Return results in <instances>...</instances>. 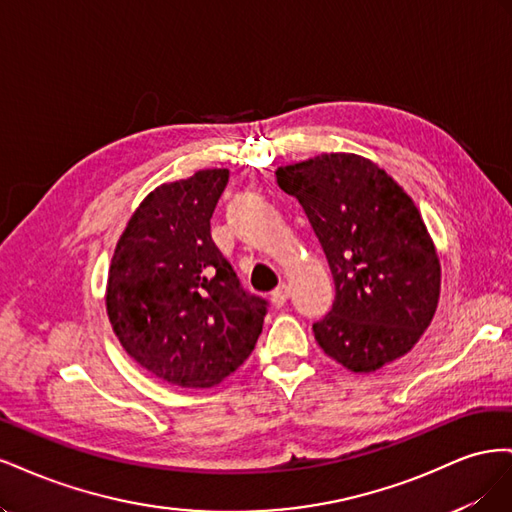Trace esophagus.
I'll return each mask as SVG.
<instances>
[{"label":"esophagus","mask_w":512,"mask_h":512,"mask_svg":"<svg viewBox=\"0 0 512 512\" xmlns=\"http://www.w3.org/2000/svg\"><path fill=\"white\" fill-rule=\"evenodd\" d=\"M288 294H290V286L288 284H280L271 292V303L275 307H282L288 301Z\"/></svg>","instance_id":"obj_1"}]
</instances>
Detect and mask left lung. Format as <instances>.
<instances>
[{
	"label": "left lung",
	"instance_id": "8db88e82",
	"mask_svg": "<svg viewBox=\"0 0 512 512\" xmlns=\"http://www.w3.org/2000/svg\"><path fill=\"white\" fill-rule=\"evenodd\" d=\"M275 177L301 203L333 273V309L314 322L324 354L354 374L408 354L436 314L442 277L414 200L356 153H320Z\"/></svg>",
	"mask_w": 512,
	"mask_h": 512
}]
</instances>
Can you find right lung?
<instances>
[{"mask_svg": "<svg viewBox=\"0 0 512 512\" xmlns=\"http://www.w3.org/2000/svg\"><path fill=\"white\" fill-rule=\"evenodd\" d=\"M228 168L149 192L115 245L106 314L132 359L181 389H209L252 354L267 301L247 294L211 239Z\"/></svg>", "mask_w": 512, "mask_h": 512, "instance_id": "1", "label": "right lung"}]
</instances>
